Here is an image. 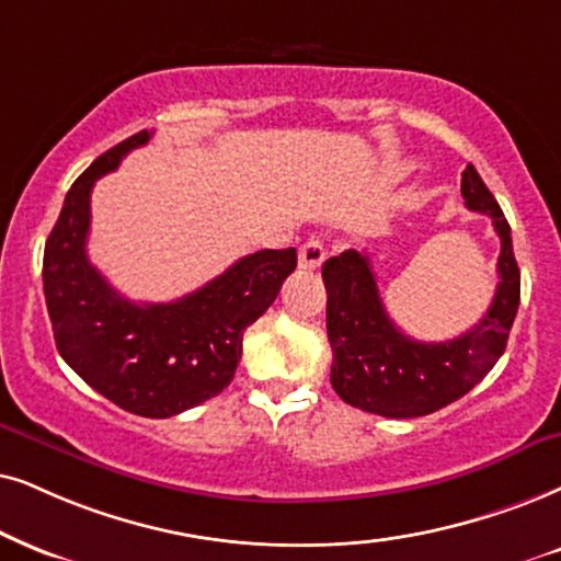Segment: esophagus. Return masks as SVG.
<instances>
[{"label":"esophagus","mask_w":561,"mask_h":561,"mask_svg":"<svg viewBox=\"0 0 561 561\" xmlns=\"http://www.w3.org/2000/svg\"><path fill=\"white\" fill-rule=\"evenodd\" d=\"M297 261H300V268H318L325 261V245L321 238H310L308 243L300 245L297 251Z\"/></svg>","instance_id":"34e87169"}]
</instances>
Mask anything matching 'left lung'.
<instances>
[{"label":"left lung","instance_id":"1","mask_svg":"<svg viewBox=\"0 0 561 561\" xmlns=\"http://www.w3.org/2000/svg\"><path fill=\"white\" fill-rule=\"evenodd\" d=\"M460 194L471 211L492 217L502 251L494 300L484 318L458 339L424 344L403 336L386 313L367 251H344L323 264L331 386L352 407L391 420L432 414L469 393L505 352L520 305V268L510 225L473 165L463 170Z\"/></svg>","mask_w":561,"mask_h":561}]
</instances>
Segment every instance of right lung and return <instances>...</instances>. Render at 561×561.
<instances>
[{
  "label": "right lung",
  "mask_w": 561,
  "mask_h": 561,
  "mask_svg": "<svg viewBox=\"0 0 561 561\" xmlns=\"http://www.w3.org/2000/svg\"><path fill=\"white\" fill-rule=\"evenodd\" d=\"M139 131L111 147L72 183L44 251V295L56 350L98 393L131 414L165 420L230 386L243 331L266 313L297 266L295 248L251 253L202 289L173 302H131L90 264V194Z\"/></svg>",
  "instance_id": "add662e5"
}]
</instances>
